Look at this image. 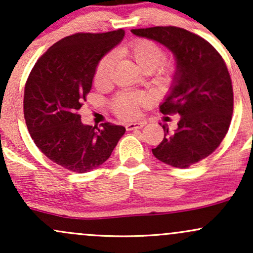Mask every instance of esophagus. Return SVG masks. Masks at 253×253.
I'll return each instance as SVG.
<instances>
[{
  "mask_svg": "<svg viewBox=\"0 0 253 253\" xmlns=\"http://www.w3.org/2000/svg\"><path fill=\"white\" fill-rule=\"evenodd\" d=\"M145 126L144 121H138V123H129L126 125V129L127 130H133V129H138L141 128V127Z\"/></svg>",
  "mask_w": 253,
  "mask_h": 253,
  "instance_id": "esophagus-1",
  "label": "esophagus"
}]
</instances>
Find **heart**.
Returning a JSON list of instances; mask_svg holds the SVG:
<instances>
[{"mask_svg": "<svg viewBox=\"0 0 253 253\" xmlns=\"http://www.w3.org/2000/svg\"><path fill=\"white\" fill-rule=\"evenodd\" d=\"M120 52L132 58L144 72L156 70L167 57L164 48L149 39H136L121 48ZM113 63H114V57L112 53L101 58L95 70V82L98 84L108 82ZM145 101H146L145 97L140 94L123 92L113 101V109L121 118H135L139 114V107L144 104Z\"/></svg>", "mask_w": 253, "mask_h": 253, "instance_id": "1", "label": "heart"}]
</instances>
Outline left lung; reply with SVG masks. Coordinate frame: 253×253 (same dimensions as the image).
I'll use <instances>...</instances> for the list:
<instances>
[{
	"label": "left lung",
	"instance_id": "1",
	"mask_svg": "<svg viewBox=\"0 0 253 253\" xmlns=\"http://www.w3.org/2000/svg\"><path fill=\"white\" fill-rule=\"evenodd\" d=\"M130 32L162 43L176 57L173 83L159 108L181 119L175 133L163 125L164 139L152 153L171 167H190L213 153L228 130L233 88L227 66L207 40L183 28L157 26Z\"/></svg>",
	"mask_w": 253,
	"mask_h": 253
}]
</instances>
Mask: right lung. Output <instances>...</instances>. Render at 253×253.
Wrapping results in <instances>:
<instances>
[{
	"mask_svg": "<svg viewBox=\"0 0 253 253\" xmlns=\"http://www.w3.org/2000/svg\"><path fill=\"white\" fill-rule=\"evenodd\" d=\"M124 30L63 38L38 59L25 85L28 132L42 152L72 172L102 165L125 134L124 126L83 125L78 109L92 85L100 59L123 40Z\"/></svg>",
	"mask_w": 253,
	"mask_h": 253,
	"instance_id": "obj_1",
	"label": "right lung"
}]
</instances>
